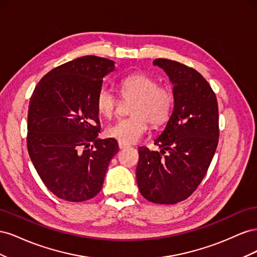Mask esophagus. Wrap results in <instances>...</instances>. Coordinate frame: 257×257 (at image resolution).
Returning a JSON list of instances; mask_svg holds the SVG:
<instances>
[{"label":"esophagus","mask_w":257,"mask_h":257,"mask_svg":"<svg viewBox=\"0 0 257 257\" xmlns=\"http://www.w3.org/2000/svg\"><path fill=\"white\" fill-rule=\"evenodd\" d=\"M125 148H127V146H126V145H124V144L119 143V149H120V150H122V149H125Z\"/></svg>","instance_id":"obj_1"}]
</instances>
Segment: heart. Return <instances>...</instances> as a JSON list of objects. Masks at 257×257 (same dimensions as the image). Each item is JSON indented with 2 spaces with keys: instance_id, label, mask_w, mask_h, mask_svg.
<instances>
[{
  "instance_id": "1",
  "label": "heart",
  "mask_w": 257,
  "mask_h": 257,
  "mask_svg": "<svg viewBox=\"0 0 257 257\" xmlns=\"http://www.w3.org/2000/svg\"><path fill=\"white\" fill-rule=\"evenodd\" d=\"M119 91L130 104L127 118L120 119L106 128V135L124 145L138 142L148 130V122L157 126L164 123L173 108V94L158 80L145 73H134L124 77L119 83ZM96 109L105 118H112L118 110L120 100L114 93L102 88L96 94Z\"/></svg>"
}]
</instances>
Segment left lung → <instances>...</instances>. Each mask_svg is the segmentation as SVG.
<instances>
[{
  "mask_svg": "<svg viewBox=\"0 0 257 257\" xmlns=\"http://www.w3.org/2000/svg\"><path fill=\"white\" fill-rule=\"evenodd\" d=\"M174 84V110L154 145L139 147L136 180L151 203L174 205L190 197L207 174L219 143L215 93L195 69L177 61L157 59Z\"/></svg>",
  "mask_w": 257,
  "mask_h": 257,
  "instance_id": "1",
  "label": "left lung"
}]
</instances>
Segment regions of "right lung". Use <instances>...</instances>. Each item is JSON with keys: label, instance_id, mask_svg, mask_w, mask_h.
I'll return each mask as SVG.
<instances>
[{"label": "right lung", "instance_id": "right-lung-1", "mask_svg": "<svg viewBox=\"0 0 257 257\" xmlns=\"http://www.w3.org/2000/svg\"><path fill=\"white\" fill-rule=\"evenodd\" d=\"M114 62L84 56L46 74L28 111L29 155L44 184L61 199L79 203L102 190L115 139H98L95 98Z\"/></svg>", "mask_w": 257, "mask_h": 257}]
</instances>
